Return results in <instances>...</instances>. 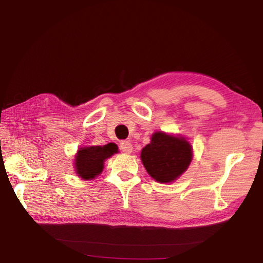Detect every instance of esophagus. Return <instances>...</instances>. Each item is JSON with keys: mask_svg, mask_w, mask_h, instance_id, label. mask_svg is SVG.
Segmentation results:
<instances>
[{"mask_svg": "<svg viewBox=\"0 0 263 263\" xmlns=\"http://www.w3.org/2000/svg\"><path fill=\"white\" fill-rule=\"evenodd\" d=\"M119 147H121L122 152H124L125 154H131L133 151V146L130 141H122L121 145H119Z\"/></svg>", "mask_w": 263, "mask_h": 263, "instance_id": "1", "label": "esophagus"}]
</instances>
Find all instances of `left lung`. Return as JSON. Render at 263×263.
I'll list each match as a JSON object with an SVG mask.
<instances>
[{
	"mask_svg": "<svg viewBox=\"0 0 263 263\" xmlns=\"http://www.w3.org/2000/svg\"><path fill=\"white\" fill-rule=\"evenodd\" d=\"M193 146L180 135L154 132L141 149L140 159L148 175L159 183H173L189 168Z\"/></svg>",
	"mask_w": 263,
	"mask_h": 263,
	"instance_id": "1",
	"label": "left lung"
}]
</instances>
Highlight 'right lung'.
Returning <instances> with one entry per match:
<instances>
[{
	"instance_id": "right-lung-1",
	"label": "right lung",
	"mask_w": 263,
	"mask_h": 263,
	"mask_svg": "<svg viewBox=\"0 0 263 263\" xmlns=\"http://www.w3.org/2000/svg\"><path fill=\"white\" fill-rule=\"evenodd\" d=\"M118 153V146L115 142L103 146H83L78 149L74 158V169L80 179L94 180L104 168L106 159Z\"/></svg>"
}]
</instances>
